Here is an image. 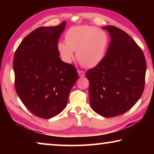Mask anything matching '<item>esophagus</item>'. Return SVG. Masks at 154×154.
<instances>
[{
    "label": "esophagus",
    "mask_w": 154,
    "mask_h": 154,
    "mask_svg": "<svg viewBox=\"0 0 154 154\" xmlns=\"http://www.w3.org/2000/svg\"><path fill=\"white\" fill-rule=\"evenodd\" d=\"M78 74H79V77H83L85 76V72L83 71H81V70H79V71H78Z\"/></svg>",
    "instance_id": "esophagus-1"
}]
</instances>
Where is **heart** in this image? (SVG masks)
Here are the masks:
<instances>
[{"mask_svg":"<svg viewBox=\"0 0 154 154\" xmlns=\"http://www.w3.org/2000/svg\"><path fill=\"white\" fill-rule=\"evenodd\" d=\"M109 45V37L105 31L90 26H79L69 28L65 34V43L58 44L62 59L69 63L74 58L87 68L95 67L103 61Z\"/></svg>","mask_w":154,"mask_h":154,"instance_id":"obj_1","label":"heart"}]
</instances>
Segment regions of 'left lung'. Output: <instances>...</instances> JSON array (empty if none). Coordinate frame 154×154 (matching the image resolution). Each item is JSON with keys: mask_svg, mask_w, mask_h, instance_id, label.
Wrapping results in <instances>:
<instances>
[{"mask_svg": "<svg viewBox=\"0 0 154 154\" xmlns=\"http://www.w3.org/2000/svg\"><path fill=\"white\" fill-rule=\"evenodd\" d=\"M111 42L103 61L87 71L91 107L105 118L126 113L144 90L146 60L137 43L119 28L106 26Z\"/></svg>", "mask_w": 154, "mask_h": 154, "instance_id": "1", "label": "left lung"}]
</instances>
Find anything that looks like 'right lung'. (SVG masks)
I'll use <instances>...</instances> for the list:
<instances>
[{"label": "right lung", "instance_id": "obj_1", "mask_svg": "<svg viewBox=\"0 0 154 154\" xmlns=\"http://www.w3.org/2000/svg\"><path fill=\"white\" fill-rule=\"evenodd\" d=\"M63 21L56 26L39 27L27 35L15 52V88L35 116L49 119L66 107L78 75L76 68L62 62L58 43Z\"/></svg>", "mask_w": 154, "mask_h": 154}]
</instances>
